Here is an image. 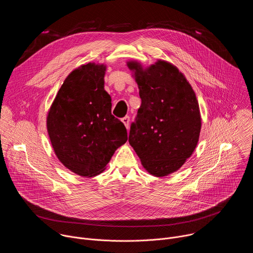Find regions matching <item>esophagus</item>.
<instances>
[{
	"instance_id": "obj_1",
	"label": "esophagus",
	"mask_w": 253,
	"mask_h": 253,
	"mask_svg": "<svg viewBox=\"0 0 253 253\" xmlns=\"http://www.w3.org/2000/svg\"><path fill=\"white\" fill-rule=\"evenodd\" d=\"M121 120H122V122L124 123L125 127L128 129V128H129V123H130V118H129V116H125V117L122 118Z\"/></svg>"
}]
</instances>
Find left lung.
<instances>
[{
  "instance_id": "left-lung-1",
  "label": "left lung",
  "mask_w": 253,
  "mask_h": 253,
  "mask_svg": "<svg viewBox=\"0 0 253 253\" xmlns=\"http://www.w3.org/2000/svg\"><path fill=\"white\" fill-rule=\"evenodd\" d=\"M127 66L135 72L141 98L129 143L150 174L166 176L181 167L197 145L201 118L195 93L181 72L165 61L147 69L134 61Z\"/></svg>"
}]
</instances>
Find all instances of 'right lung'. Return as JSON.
I'll return each instance as SVG.
<instances>
[{
  "instance_id": "right-lung-1",
  "label": "right lung",
  "mask_w": 253,
  "mask_h": 253,
  "mask_svg": "<svg viewBox=\"0 0 253 253\" xmlns=\"http://www.w3.org/2000/svg\"><path fill=\"white\" fill-rule=\"evenodd\" d=\"M106 67L88 63L68 75L50 108L47 129L65 167L92 177L104 171L115 150L127 141L124 124L111 113L104 90Z\"/></svg>"
}]
</instances>
